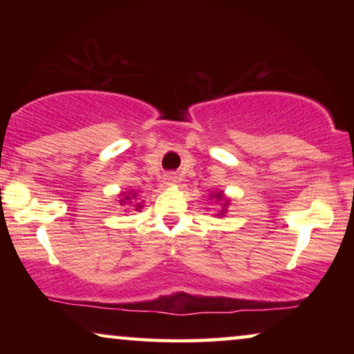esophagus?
<instances>
[{"label":"esophagus","mask_w":354,"mask_h":354,"mask_svg":"<svg viewBox=\"0 0 354 354\" xmlns=\"http://www.w3.org/2000/svg\"><path fill=\"white\" fill-rule=\"evenodd\" d=\"M177 182V177L176 176H172V174H167L166 176V183L167 185H174V183Z\"/></svg>","instance_id":"1"}]
</instances>
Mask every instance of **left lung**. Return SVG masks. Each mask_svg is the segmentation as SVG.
<instances>
[{
    "instance_id": "obj_1",
    "label": "left lung",
    "mask_w": 354,
    "mask_h": 354,
    "mask_svg": "<svg viewBox=\"0 0 354 354\" xmlns=\"http://www.w3.org/2000/svg\"><path fill=\"white\" fill-rule=\"evenodd\" d=\"M207 200H214V201H217V203H221V211L217 212V217H224V216H225L227 207H229V205H230V198L227 196L224 192L217 190V192H214V193H211Z\"/></svg>"
}]
</instances>
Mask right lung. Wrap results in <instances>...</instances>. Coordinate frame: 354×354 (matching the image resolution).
Instances as JSON below:
<instances>
[{
  "instance_id": "add662e5",
  "label": "right lung",
  "mask_w": 354,
  "mask_h": 354,
  "mask_svg": "<svg viewBox=\"0 0 354 354\" xmlns=\"http://www.w3.org/2000/svg\"><path fill=\"white\" fill-rule=\"evenodd\" d=\"M118 201H119L120 206L135 207V211H140L143 207L142 203L138 201V193L137 192H120ZM125 211H127V209H125Z\"/></svg>"
}]
</instances>
